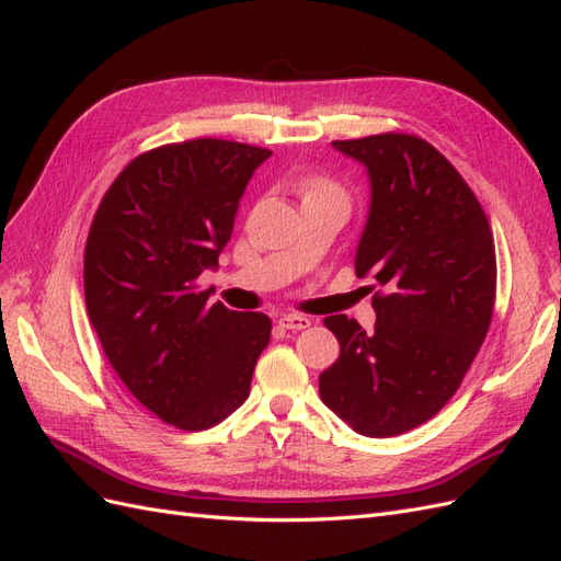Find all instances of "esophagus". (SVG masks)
Masks as SVG:
<instances>
[{
    "mask_svg": "<svg viewBox=\"0 0 561 561\" xmlns=\"http://www.w3.org/2000/svg\"><path fill=\"white\" fill-rule=\"evenodd\" d=\"M278 325L285 330H307L311 325V320L301 313H285L278 318Z\"/></svg>",
    "mask_w": 561,
    "mask_h": 561,
    "instance_id": "34e87169",
    "label": "esophagus"
}]
</instances>
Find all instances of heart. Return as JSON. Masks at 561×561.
<instances>
[{
  "mask_svg": "<svg viewBox=\"0 0 561 561\" xmlns=\"http://www.w3.org/2000/svg\"><path fill=\"white\" fill-rule=\"evenodd\" d=\"M301 201H316V198H339L348 203V194L342 184L328 175H309L299 182Z\"/></svg>",
  "mask_w": 561,
  "mask_h": 561,
  "instance_id": "b5f03b06",
  "label": "heart"
}]
</instances>
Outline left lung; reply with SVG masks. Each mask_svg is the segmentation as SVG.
Segmentation results:
<instances>
[{"mask_svg":"<svg viewBox=\"0 0 561 561\" xmlns=\"http://www.w3.org/2000/svg\"><path fill=\"white\" fill-rule=\"evenodd\" d=\"M332 145L367 168L371 203L355 274L379 290L375 332L325 318L342 351L318 388L353 431L393 437L443 410L478 355L496 301L494 236L468 182L419 135Z\"/></svg>","mask_w":561,"mask_h":561,"instance_id":"obj_1","label":"left lung"}]
</instances>
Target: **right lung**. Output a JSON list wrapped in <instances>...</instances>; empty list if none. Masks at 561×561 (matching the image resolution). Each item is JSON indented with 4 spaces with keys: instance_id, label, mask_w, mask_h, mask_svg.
I'll list each match as a JSON object with an SVG mask.
<instances>
[{
    "instance_id": "1",
    "label": "right lung",
    "mask_w": 561,
    "mask_h": 561,
    "mask_svg": "<svg viewBox=\"0 0 561 561\" xmlns=\"http://www.w3.org/2000/svg\"><path fill=\"white\" fill-rule=\"evenodd\" d=\"M268 149L196 138L135 157L95 210L83 295L110 365L151 414L206 431L250 396L271 336L198 285L229 243L239 201Z\"/></svg>"
}]
</instances>
